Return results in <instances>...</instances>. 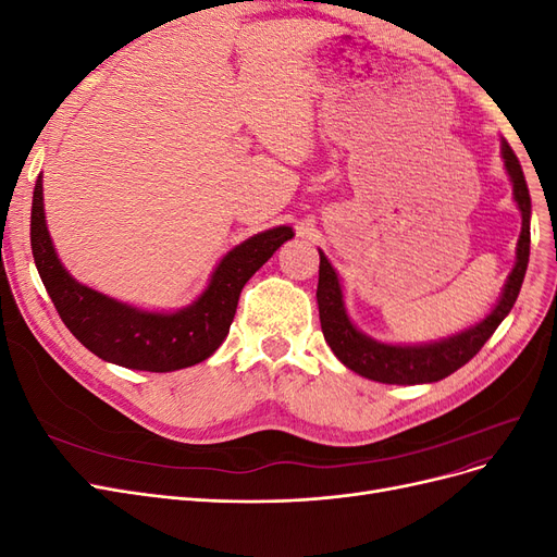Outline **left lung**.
Wrapping results in <instances>:
<instances>
[{
  "mask_svg": "<svg viewBox=\"0 0 557 557\" xmlns=\"http://www.w3.org/2000/svg\"><path fill=\"white\" fill-rule=\"evenodd\" d=\"M502 158L504 166L513 183V199L522 215V230L516 248V267L504 285V293L497 301V307L487 313L481 323L469 327L460 334H453L448 339L420 344V346H393L374 342L372 336L362 334L344 307V295L339 276H336L330 260L320 252V269H318V313H320V327H323L325 342L330 344L332 352L339 358L352 372L372 379L379 383H393V385H416V383H434L458 372L462 364H467L483 344L491 339L493 332L499 327L504 318L513 309L522 278L528 272L530 260V213L532 201L525 176H522L520 162L511 146L502 141Z\"/></svg>",
  "mask_w": 557,
  "mask_h": 557,
  "instance_id": "obj_1",
  "label": "left lung"
}]
</instances>
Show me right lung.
I'll return each instance as SVG.
<instances>
[{"instance_id": "add662e5", "label": "right lung", "mask_w": 557, "mask_h": 557, "mask_svg": "<svg viewBox=\"0 0 557 557\" xmlns=\"http://www.w3.org/2000/svg\"><path fill=\"white\" fill-rule=\"evenodd\" d=\"M293 234V227L281 225L232 248L190 307L174 313L141 311L70 276L46 227L41 176L32 197V256L62 323L97 358L139 372H174L213 356L230 332L242 288Z\"/></svg>"}]
</instances>
